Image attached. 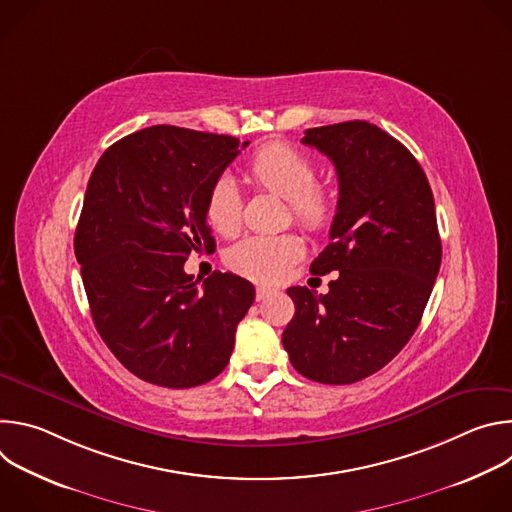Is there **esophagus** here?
Wrapping results in <instances>:
<instances>
[{
    "mask_svg": "<svg viewBox=\"0 0 512 512\" xmlns=\"http://www.w3.org/2000/svg\"><path fill=\"white\" fill-rule=\"evenodd\" d=\"M273 287H269V285H257V300L261 302V300H265V298H269L271 294H273Z\"/></svg>",
    "mask_w": 512,
    "mask_h": 512,
    "instance_id": "esophagus-1",
    "label": "esophagus"
}]
</instances>
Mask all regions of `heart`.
I'll list each match as a JSON object with an SVG mask.
<instances>
[{
  "mask_svg": "<svg viewBox=\"0 0 512 512\" xmlns=\"http://www.w3.org/2000/svg\"><path fill=\"white\" fill-rule=\"evenodd\" d=\"M245 178L289 202L296 221L310 231L330 227L336 204L332 194L318 186L316 162L289 143H267L245 166ZM210 229L223 237L237 233L241 225V198L233 178H218L204 202ZM302 255V243L291 235H251L239 241L227 255V263L241 275L257 281H277Z\"/></svg>",
  "mask_w": 512,
  "mask_h": 512,
  "instance_id": "1",
  "label": "heart"
}]
</instances>
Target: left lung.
I'll return each instance as SVG.
<instances>
[{
    "label": "left lung",
    "mask_w": 512,
    "mask_h": 512,
    "mask_svg": "<svg viewBox=\"0 0 512 512\" xmlns=\"http://www.w3.org/2000/svg\"><path fill=\"white\" fill-rule=\"evenodd\" d=\"M302 143L338 174L330 245L310 265L338 277L324 296L287 289L296 314L281 342L306 379L350 385L381 371L419 326L442 263L435 204L413 154L369 121L312 127Z\"/></svg>",
    "instance_id": "obj_1"
}]
</instances>
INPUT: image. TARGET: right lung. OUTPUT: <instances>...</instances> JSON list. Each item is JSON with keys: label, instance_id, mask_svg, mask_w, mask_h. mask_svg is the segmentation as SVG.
Returning <instances> with one entry per match:
<instances>
[{"label": "right lung", "instance_id": "right-lung-1", "mask_svg": "<svg viewBox=\"0 0 512 512\" xmlns=\"http://www.w3.org/2000/svg\"><path fill=\"white\" fill-rule=\"evenodd\" d=\"M239 152L231 135L154 125L115 141L91 174L75 255L103 342L141 381L190 389L229 364L255 287L221 271L200 287L184 263L216 247L204 202Z\"/></svg>", "mask_w": 512, "mask_h": 512}]
</instances>
